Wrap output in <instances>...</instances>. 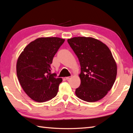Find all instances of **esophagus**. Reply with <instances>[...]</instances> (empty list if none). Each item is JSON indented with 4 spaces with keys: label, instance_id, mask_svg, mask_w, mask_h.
<instances>
[{
    "label": "esophagus",
    "instance_id": "obj_1",
    "mask_svg": "<svg viewBox=\"0 0 133 133\" xmlns=\"http://www.w3.org/2000/svg\"><path fill=\"white\" fill-rule=\"evenodd\" d=\"M65 78H66V80H69L70 79V77H66Z\"/></svg>",
    "mask_w": 133,
    "mask_h": 133
}]
</instances>
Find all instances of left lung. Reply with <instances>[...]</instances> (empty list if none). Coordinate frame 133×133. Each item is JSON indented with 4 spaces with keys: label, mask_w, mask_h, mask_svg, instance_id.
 Returning <instances> with one entry per match:
<instances>
[{
    "label": "left lung",
    "mask_w": 133,
    "mask_h": 133,
    "mask_svg": "<svg viewBox=\"0 0 133 133\" xmlns=\"http://www.w3.org/2000/svg\"><path fill=\"white\" fill-rule=\"evenodd\" d=\"M81 67V85L75 94L81 99L94 102L102 99L112 88L117 66L111 51L103 42L91 37L67 39Z\"/></svg>",
    "instance_id": "1"
}]
</instances>
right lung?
I'll use <instances>...</instances> for the list:
<instances>
[{
  "mask_svg": "<svg viewBox=\"0 0 133 133\" xmlns=\"http://www.w3.org/2000/svg\"><path fill=\"white\" fill-rule=\"evenodd\" d=\"M64 41L58 37L39 38L28 44L18 57L16 74L19 83L34 101L46 102L57 94L62 79L51 74V64Z\"/></svg>",
  "mask_w": 133,
  "mask_h": 133,
  "instance_id": "1",
  "label": "right lung"
}]
</instances>
